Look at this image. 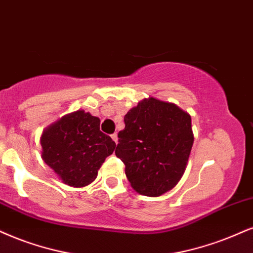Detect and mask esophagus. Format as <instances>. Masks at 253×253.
<instances>
[{"label":"esophagus","mask_w":253,"mask_h":253,"mask_svg":"<svg viewBox=\"0 0 253 253\" xmlns=\"http://www.w3.org/2000/svg\"><path fill=\"white\" fill-rule=\"evenodd\" d=\"M111 138L114 139V142L116 143V144H117V142H118V137H117V133H112V135H111Z\"/></svg>","instance_id":"obj_1"}]
</instances>
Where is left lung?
Listing matches in <instances>:
<instances>
[{
  "mask_svg": "<svg viewBox=\"0 0 253 253\" xmlns=\"http://www.w3.org/2000/svg\"><path fill=\"white\" fill-rule=\"evenodd\" d=\"M124 124L115 154L126 164L133 190L149 197L169 191L182 178L191 152L190 115L151 97L129 110Z\"/></svg>",
  "mask_w": 253,
  "mask_h": 253,
  "instance_id": "left-lung-1",
  "label": "left lung"
}]
</instances>
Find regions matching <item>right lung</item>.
Instances as JSON below:
<instances>
[{
	"instance_id": "add662e5",
	"label": "right lung",
	"mask_w": 253,
	"mask_h": 253,
	"mask_svg": "<svg viewBox=\"0 0 253 253\" xmlns=\"http://www.w3.org/2000/svg\"><path fill=\"white\" fill-rule=\"evenodd\" d=\"M99 118L79 110L43 131L42 158L63 183L82 188L97 177L116 143L99 130Z\"/></svg>"
}]
</instances>
